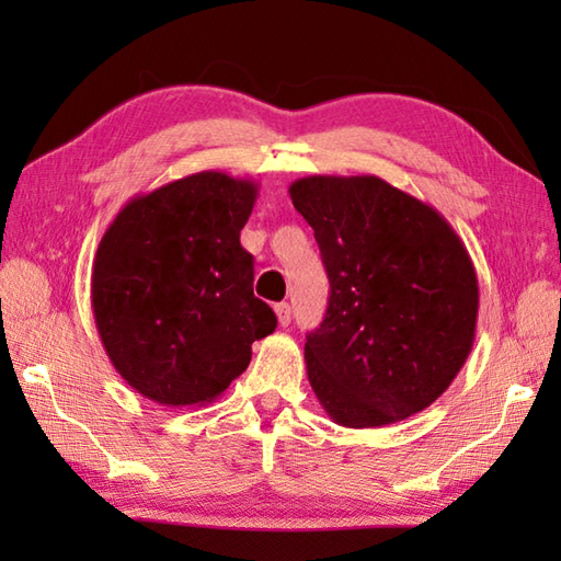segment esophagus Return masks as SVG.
Returning a JSON list of instances; mask_svg holds the SVG:
<instances>
[{
    "label": "esophagus",
    "mask_w": 561,
    "mask_h": 561,
    "mask_svg": "<svg viewBox=\"0 0 561 561\" xmlns=\"http://www.w3.org/2000/svg\"><path fill=\"white\" fill-rule=\"evenodd\" d=\"M274 313H277V320L282 328H287L291 323V306L289 304H277L274 306Z\"/></svg>",
    "instance_id": "34e87169"
}]
</instances>
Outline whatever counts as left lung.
I'll list each match as a JSON object with an SVG mask.
<instances>
[{
    "mask_svg": "<svg viewBox=\"0 0 561 561\" xmlns=\"http://www.w3.org/2000/svg\"><path fill=\"white\" fill-rule=\"evenodd\" d=\"M330 279L306 371L335 424L408 420L446 392L472 350L480 289L468 248L440 214L376 175L294 181Z\"/></svg>",
    "mask_w": 561,
    "mask_h": 561,
    "instance_id": "left-lung-1",
    "label": "left lung"
}]
</instances>
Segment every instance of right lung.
<instances>
[{
  "instance_id": "obj_1",
  "label": "right lung",
  "mask_w": 561,
  "mask_h": 561,
  "mask_svg": "<svg viewBox=\"0 0 561 561\" xmlns=\"http://www.w3.org/2000/svg\"><path fill=\"white\" fill-rule=\"evenodd\" d=\"M257 185L202 171L137 195L103 233L91 306L127 386L165 408L217 400L277 328L253 294L241 229Z\"/></svg>"
}]
</instances>
